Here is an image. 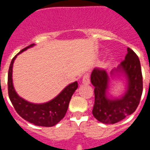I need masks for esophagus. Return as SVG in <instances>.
I'll return each instance as SVG.
<instances>
[{"label": "esophagus", "instance_id": "34e87169", "mask_svg": "<svg viewBox=\"0 0 150 150\" xmlns=\"http://www.w3.org/2000/svg\"><path fill=\"white\" fill-rule=\"evenodd\" d=\"M82 83L84 85H88L90 83V79H89V76L88 74H85L83 77V80H82Z\"/></svg>", "mask_w": 150, "mask_h": 150}]
</instances>
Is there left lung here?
Listing matches in <instances>:
<instances>
[{
  "mask_svg": "<svg viewBox=\"0 0 150 150\" xmlns=\"http://www.w3.org/2000/svg\"><path fill=\"white\" fill-rule=\"evenodd\" d=\"M125 60L110 74L95 68L91 74V83L95 86V104L92 114L104 124H115L132 114L137 109L143 91V78L140 60L134 52L127 49ZM122 77L126 80V91L120 97L109 96L110 79Z\"/></svg>",
  "mask_w": 150,
  "mask_h": 150,
  "instance_id": "1",
  "label": "left lung"
}]
</instances>
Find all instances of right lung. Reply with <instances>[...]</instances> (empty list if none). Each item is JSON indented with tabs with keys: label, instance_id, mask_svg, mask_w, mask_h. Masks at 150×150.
I'll list each match as a JSON object with an SVG mask.
<instances>
[{
	"label": "right lung",
	"instance_id": "add662e5",
	"mask_svg": "<svg viewBox=\"0 0 150 150\" xmlns=\"http://www.w3.org/2000/svg\"><path fill=\"white\" fill-rule=\"evenodd\" d=\"M34 46H35L34 43L23 49L12 59L8 72V93L12 104L24 120L38 126L52 127L64 117L71 97L78 88V83L76 81L69 84L56 97L46 103L34 104L21 98L13 86V63L17 55Z\"/></svg>",
	"mask_w": 150,
	"mask_h": 150
}]
</instances>
